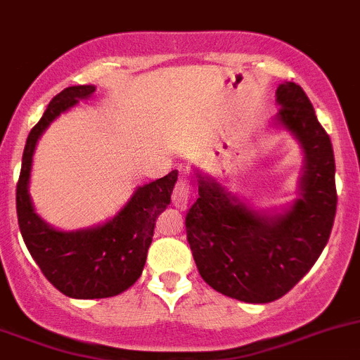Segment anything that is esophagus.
Returning <instances> with one entry per match:
<instances>
[{
	"mask_svg": "<svg viewBox=\"0 0 360 360\" xmlns=\"http://www.w3.org/2000/svg\"><path fill=\"white\" fill-rule=\"evenodd\" d=\"M191 193V184L188 179H179L177 181L176 188H174L172 193V202L177 210H186L188 200H190Z\"/></svg>",
	"mask_w": 360,
	"mask_h": 360,
	"instance_id": "obj_1",
	"label": "esophagus"
}]
</instances>
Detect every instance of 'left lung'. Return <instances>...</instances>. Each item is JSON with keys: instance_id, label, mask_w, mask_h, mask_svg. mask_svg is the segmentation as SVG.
Returning <instances> with one entry per match:
<instances>
[{"instance_id": "obj_1", "label": "left lung", "mask_w": 360, "mask_h": 360, "mask_svg": "<svg viewBox=\"0 0 360 360\" xmlns=\"http://www.w3.org/2000/svg\"><path fill=\"white\" fill-rule=\"evenodd\" d=\"M275 94L277 122L304 149L300 199L282 213H259L199 174V199L184 221L200 277L218 293L248 304L284 297L311 270L327 245L338 206L330 136L311 101L293 82L278 85Z\"/></svg>"}]
</instances>
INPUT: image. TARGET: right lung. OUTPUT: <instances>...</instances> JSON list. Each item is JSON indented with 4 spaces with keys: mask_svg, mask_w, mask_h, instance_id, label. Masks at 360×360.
<instances>
[{
    "mask_svg": "<svg viewBox=\"0 0 360 360\" xmlns=\"http://www.w3.org/2000/svg\"><path fill=\"white\" fill-rule=\"evenodd\" d=\"M96 92L92 85L56 94L33 126L22 153L15 206L22 240L40 271L70 298H108L131 288L142 275L156 218L170 204L177 170L136 188L126 206L103 226L63 233L49 227L33 210L28 193L35 146L44 129L62 112Z\"/></svg>",
    "mask_w": 360,
    "mask_h": 360,
    "instance_id": "obj_1",
    "label": "right lung"
}]
</instances>
